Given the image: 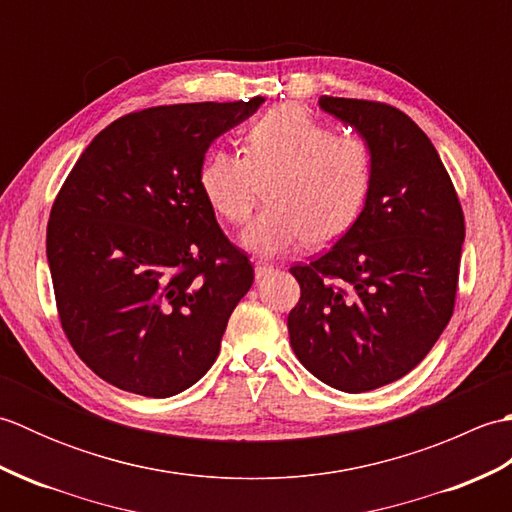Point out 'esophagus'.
<instances>
[{"mask_svg": "<svg viewBox=\"0 0 512 512\" xmlns=\"http://www.w3.org/2000/svg\"><path fill=\"white\" fill-rule=\"evenodd\" d=\"M275 270V266L273 264H268V262H257L255 264V279H264L266 275H270Z\"/></svg>", "mask_w": 512, "mask_h": 512, "instance_id": "obj_1", "label": "esophagus"}]
</instances>
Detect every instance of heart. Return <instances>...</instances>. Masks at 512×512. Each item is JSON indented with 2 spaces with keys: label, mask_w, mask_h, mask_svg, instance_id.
<instances>
[{
  "label": "heart",
  "mask_w": 512,
  "mask_h": 512,
  "mask_svg": "<svg viewBox=\"0 0 512 512\" xmlns=\"http://www.w3.org/2000/svg\"><path fill=\"white\" fill-rule=\"evenodd\" d=\"M268 180L270 206L242 233L244 248L270 257L308 242L328 246L363 215L374 151L363 136L336 134L299 105H279L246 129L244 154L209 151L200 191L222 220L242 224Z\"/></svg>",
  "instance_id": "b5f03b06"
}]
</instances>
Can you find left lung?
I'll return each instance as SVG.
<instances>
[{
  "label": "left lung",
  "instance_id": "8db88e82",
  "mask_svg": "<svg viewBox=\"0 0 512 512\" xmlns=\"http://www.w3.org/2000/svg\"><path fill=\"white\" fill-rule=\"evenodd\" d=\"M374 151L363 215L328 253L292 266L301 299L290 345L325 385L361 394L409 374L453 314L464 213L436 147L411 118L378 101L321 96Z\"/></svg>",
  "mask_w": 512,
  "mask_h": 512
}]
</instances>
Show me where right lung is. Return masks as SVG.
Segmentation results:
<instances>
[{"mask_svg": "<svg viewBox=\"0 0 512 512\" xmlns=\"http://www.w3.org/2000/svg\"><path fill=\"white\" fill-rule=\"evenodd\" d=\"M262 96L132 112L85 147L52 204L46 255L61 328L96 376L169 398L209 372L253 286L200 191L206 149Z\"/></svg>", "mask_w": 512, "mask_h": 512, "instance_id": "1", "label": "right lung"}]
</instances>
